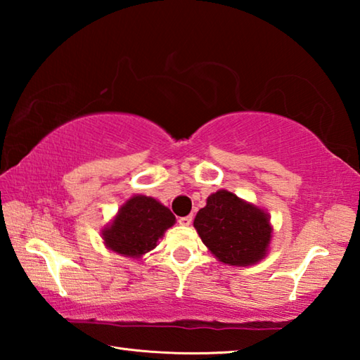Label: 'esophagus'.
Returning <instances> with one entry per match:
<instances>
[{
	"instance_id": "1",
	"label": "esophagus",
	"mask_w": 360,
	"mask_h": 360,
	"mask_svg": "<svg viewBox=\"0 0 360 360\" xmlns=\"http://www.w3.org/2000/svg\"><path fill=\"white\" fill-rule=\"evenodd\" d=\"M179 225H191L192 224V216H184V217H179L178 219Z\"/></svg>"
}]
</instances>
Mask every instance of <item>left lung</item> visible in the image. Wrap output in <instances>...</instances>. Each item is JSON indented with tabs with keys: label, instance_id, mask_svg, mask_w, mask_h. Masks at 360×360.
I'll use <instances>...</instances> for the list:
<instances>
[{
	"label": "left lung",
	"instance_id": "left-lung-1",
	"mask_svg": "<svg viewBox=\"0 0 360 360\" xmlns=\"http://www.w3.org/2000/svg\"><path fill=\"white\" fill-rule=\"evenodd\" d=\"M193 227L219 262L233 266L259 264L273 238L270 214L225 188L206 198Z\"/></svg>",
	"mask_w": 360,
	"mask_h": 360
}]
</instances>
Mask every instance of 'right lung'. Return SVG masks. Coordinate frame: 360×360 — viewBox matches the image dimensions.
I'll return each instance as SVG.
<instances>
[{"instance_id":"obj_1","label":"right lung","mask_w":360,"mask_h":360,"mask_svg":"<svg viewBox=\"0 0 360 360\" xmlns=\"http://www.w3.org/2000/svg\"><path fill=\"white\" fill-rule=\"evenodd\" d=\"M176 217L154 197L133 195L101 230L105 246L122 257L141 259L172 229Z\"/></svg>"}]
</instances>
